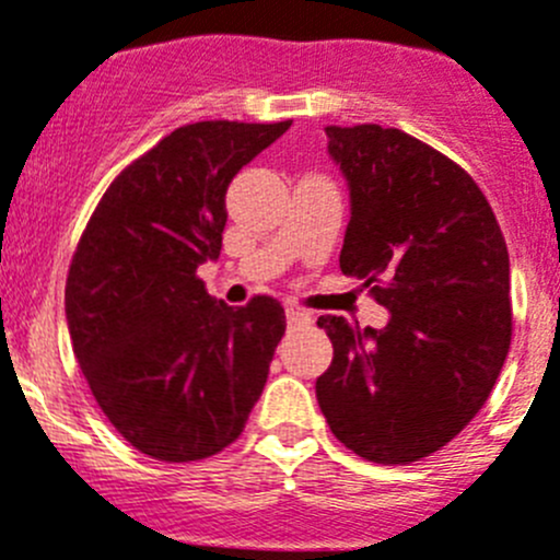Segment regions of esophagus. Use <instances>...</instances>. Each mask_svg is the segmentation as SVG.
Segmentation results:
<instances>
[{"label":"esophagus","instance_id":"34e87169","mask_svg":"<svg viewBox=\"0 0 560 560\" xmlns=\"http://www.w3.org/2000/svg\"><path fill=\"white\" fill-rule=\"evenodd\" d=\"M285 320H288V326H307L313 318H310V313H304V310L291 307V310H285Z\"/></svg>","mask_w":560,"mask_h":560}]
</instances>
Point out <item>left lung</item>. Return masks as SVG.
I'll return each instance as SVG.
<instances>
[{"instance_id":"1","label":"left lung","mask_w":560,"mask_h":560,"mask_svg":"<svg viewBox=\"0 0 560 560\" xmlns=\"http://www.w3.org/2000/svg\"><path fill=\"white\" fill-rule=\"evenodd\" d=\"M351 220L340 269L389 310L384 329L320 315L335 357L315 381L340 444L384 466L450 444L495 386L512 340L509 253L466 171L397 127H326Z\"/></svg>"}]
</instances>
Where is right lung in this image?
Wrapping results in <instances>:
<instances>
[{
    "instance_id": "add662e5",
    "label": "right lung",
    "mask_w": 560,
    "mask_h": 560,
    "mask_svg": "<svg viewBox=\"0 0 560 560\" xmlns=\"http://www.w3.org/2000/svg\"><path fill=\"white\" fill-rule=\"evenodd\" d=\"M291 121H196L127 165L100 198L65 288L70 340L116 433L165 463L234 444L261 397L285 313L272 296L214 302L225 192Z\"/></svg>"
}]
</instances>
